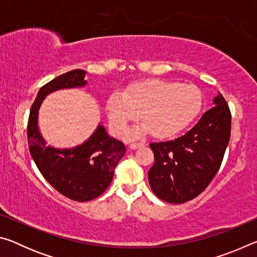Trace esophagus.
Segmentation results:
<instances>
[{"label":"esophagus","mask_w":257,"mask_h":257,"mask_svg":"<svg viewBox=\"0 0 257 257\" xmlns=\"http://www.w3.org/2000/svg\"><path fill=\"white\" fill-rule=\"evenodd\" d=\"M129 146H130V149L136 150V149H139V147L145 146V144H144V143H132V144H130Z\"/></svg>","instance_id":"1"}]
</instances>
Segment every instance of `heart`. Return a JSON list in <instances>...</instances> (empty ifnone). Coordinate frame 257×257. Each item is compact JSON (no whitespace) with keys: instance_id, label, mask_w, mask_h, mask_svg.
<instances>
[{"instance_id":"1","label":"heart","mask_w":257,"mask_h":257,"mask_svg":"<svg viewBox=\"0 0 257 257\" xmlns=\"http://www.w3.org/2000/svg\"><path fill=\"white\" fill-rule=\"evenodd\" d=\"M203 107V94L194 85L164 79H147L129 85L124 93L115 90L106 99V113L115 135H123L130 123L141 118V125L130 133L137 138L152 133L170 138L185 130Z\"/></svg>"}]
</instances>
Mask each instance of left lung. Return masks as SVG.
I'll use <instances>...</instances> for the list:
<instances>
[{"instance_id": "8db88e82", "label": "left lung", "mask_w": 257, "mask_h": 257, "mask_svg": "<svg viewBox=\"0 0 257 257\" xmlns=\"http://www.w3.org/2000/svg\"><path fill=\"white\" fill-rule=\"evenodd\" d=\"M195 127L175 141L151 143L154 164L149 171L153 193L181 204L198 196L219 171L231 132V113L222 95Z\"/></svg>"}]
</instances>
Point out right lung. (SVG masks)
Here are the masks:
<instances>
[{"label": "right lung", "instance_id": "right-lung-1", "mask_svg": "<svg viewBox=\"0 0 257 257\" xmlns=\"http://www.w3.org/2000/svg\"><path fill=\"white\" fill-rule=\"evenodd\" d=\"M85 76V70L76 69L43 86L30 108L27 125L29 152L38 170L60 194L77 202L92 201L103 194L125 153L123 143L108 136L102 124L85 143L73 149L46 146L38 129V111L43 101L55 90L84 87Z\"/></svg>", "mask_w": 257, "mask_h": 257}]
</instances>
